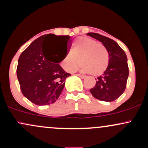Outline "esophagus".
Here are the masks:
<instances>
[{
	"label": "esophagus",
	"instance_id": "obj_1",
	"mask_svg": "<svg viewBox=\"0 0 148 148\" xmlns=\"http://www.w3.org/2000/svg\"><path fill=\"white\" fill-rule=\"evenodd\" d=\"M76 75H77L78 76H79L80 78H81V79H84L85 78V76H84V75H82V74H76Z\"/></svg>",
	"mask_w": 148,
	"mask_h": 148
}]
</instances>
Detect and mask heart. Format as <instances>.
<instances>
[{"label":"heart","instance_id":"1","mask_svg":"<svg viewBox=\"0 0 148 148\" xmlns=\"http://www.w3.org/2000/svg\"><path fill=\"white\" fill-rule=\"evenodd\" d=\"M80 62L82 72L92 73L95 76L102 74L108 65V53L106 47L87 37L77 38L73 43L72 52H69L61 61V66L67 72L75 70Z\"/></svg>","mask_w":148,"mask_h":148}]
</instances>
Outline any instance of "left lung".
<instances>
[{
	"label": "left lung",
	"instance_id": "1",
	"mask_svg": "<svg viewBox=\"0 0 148 148\" xmlns=\"http://www.w3.org/2000/svg\"><path fill=\"white\" fill-rule=\"evenodd\" d=\"M87 35L101 42L109 55L108 67L102 75L96 79L95 86L90 91L96 99L113 101L118 99L126 88L129 76L127 56L112 39L95 33H88Z\"/></svg>",
	"mask_w": 148,
	"mask_h": 148
}]
</instances>
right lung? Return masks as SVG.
<instances>
[{"label":"right lung","instance_id":"add662e5","mask_svg":"<svg viewBox=\"0 0 148 148\" xmlns=\"http://www.w3.org/2000/svg\"><path fill=\"white\" fill-rule=\"evenodd\" d=\"M53 44L49 52L46 44ZM69 35L48 34L38 37L21 53L18 60L16 75L22 94L36 105L55 102L63 90L67 73L60 63L68 53Z\"/></svg>","mask_w":148,"mask_h":148}]
</instances>
